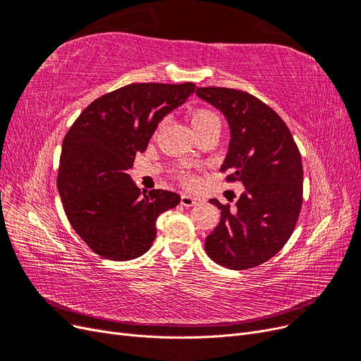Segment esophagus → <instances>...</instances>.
<instances>
[{
    "label": "esophagus",
    "instance_id": "obj_1",
    "mask_svg": "<svg viewBox=\"0 0 361 361\" xmlns=\"http://www.w3.org/2000/svg\"><path fill=\"white\" fill-rule=\"evenodd\" d=\"M203 200L200 197H195V195H191V194H182L180 197V203L185 206V207H191L194 204H199L202 203Z\"/></svg>",
    "mask_w": 361,
    "mask_h": 361
}]
</instances>
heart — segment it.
Returning a JSON list of instances; mask_svg holds the SVG:
<instances>
[{"label":"heart","mask_w":361,"mask_h":361,"mask_svg":"<svg viewBox=\"0 0 361 361\" xmlns=\"http://www.w3.org/2000/svg\"><path fill=\"white\" fill-rule=\"evenodd\" d=\"M190 120H191V126L194 129V133H197V130L204 129V128H211V126L220 128V117H218L214 111L206 110V108H199V110L192 111ZM178 176L187 183H191L194 180L192 176H190V174L185 171H179Z\"/></svg>","instance_id":"obj_1"}]
</instances>
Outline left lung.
Returning <instances> with one entry per match:
<instances>
[{"label": "left lung", "instance_id": "8db88e82", "mask_svg": "<svg viewBox=\"0 0 361 361\" xmlns=\"http://www.w3.org/2000/svg\"><path fill=\"white\" fill-rule=\"evenodd\" d=\"M200 99L220 110L231 128L221 171L241 182L244 192L221 209L204 250L218 265L247 269L264 264L285 247L302 203V162L289 128L267 104L247 92L200 87Z\"/></svg>", "mask_w": 361, "mask_h": 361}]
</instances>
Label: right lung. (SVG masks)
I'll return each instance as SVG.
<instances>
[{
  "instance_id": "obj_1",
  "label": "right lung",
  "mask_w": 361,
  "mask_h": 361,
  "mask_svg": "<svg viewBox=\"0 0 361 361\" xmlns=\"http://www.w3.org/2000/svg\"><path fill=\"white\" fill-rule=\"evenodd\" d=\"M194 92L192 82L128 84L97 97L68 130L57 187L73 231L96 255L118 262L145 255L157 218L179 204L176 192L141 191L128 170L161 120Z\"/></svg>"
}]
</instances>
